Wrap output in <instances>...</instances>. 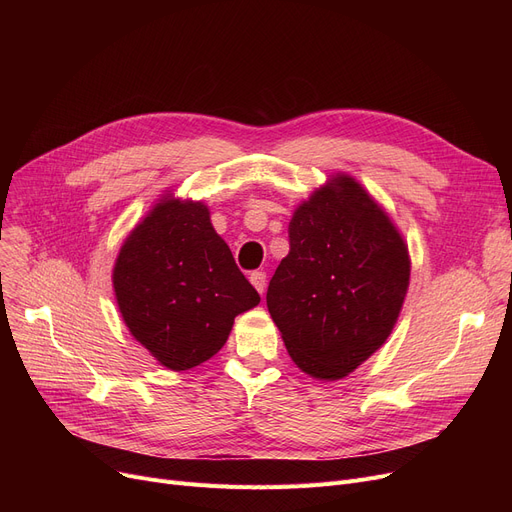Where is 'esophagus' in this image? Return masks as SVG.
Listing matches in <instances>:
<instances>
[{"label":"esophagus","mask_w":512,"mask_h":512,"mask_svg":"<svg viewBox=\"0 0 512 512\" xmlns=\"http://www.w3.org/2000/svg\"><path fill=\"white\" fill-rule=\"evenodd\" d=\"M265 282H267L265 272H253V274H251V284L255 286V290H257L259 294L265 292Z\"/></svg>","instance_id":"obj_1"}]
</instances>
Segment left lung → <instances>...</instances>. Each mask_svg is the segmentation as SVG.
<instances>
[{"label": "left lung", "instance_id": "8db88e82", "mask_svg": "<svg viewBox=\"0 0 512 512\" xmlns=\"http://www.w3.org/2000/svg\"><path fill=\"white\" fill-rule=\"evenodd\" d=\"M288 236L267 309L294 363L313 378L340 380L390 336L409 286V251L348 176L294 211Z\"/></svg>", "mask_w": 512, "mask_h": 512}]
</instances>
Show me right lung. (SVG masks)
Here are the masks:
<instances>
[{
  "label": "right lung",
  "mask_w": 512,
  "mask_h": 512,
  "mask_svg": "<svg viewBox=\"0 0 512 512\" xmlns=\"http://www.w3.org/2000/svg\"><path fill=\"white\" fill-rule=\"evenodd\" d=\"M128 330L168 369L184 371L226 344L259 292L238 270L201 203L166 199L130 232L114 267Z\"/></svg>",
  "instance_id": "1"
}]
</instances>
